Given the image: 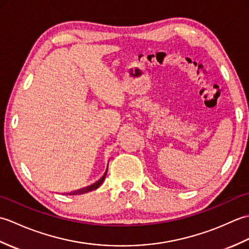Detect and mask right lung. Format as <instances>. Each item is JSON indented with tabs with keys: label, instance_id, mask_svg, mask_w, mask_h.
<instances>
[{
	"label": "right lung",
	"instance_id": "1",
	"mask_svg": "<svg viewBox=\"0 0 249 249\" xmlns=\"http://www.w3.org/2000/svg\"><path fill=\"white\" fill-rule=\"evenodd\" d=\"M107 170H108V169H107ZM106 176H107V171H106V173L104 174L103 178L99 179V181H97L96 183H94L93 185H91V186L86 187V188H82V189H79V190H75V192L71 193L70 195H82V194H87V193H89V192H92V190L97 189V188L100 186V185H102V183L104 182V179H105Z\"/></svg>",
	"mask_w": 249,
	"mask_h": 249
}]
</instances>
